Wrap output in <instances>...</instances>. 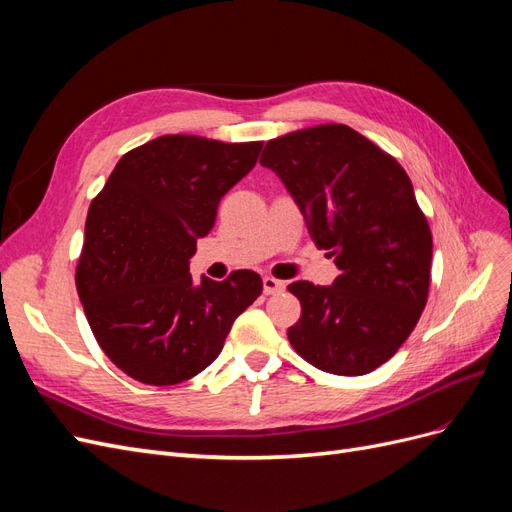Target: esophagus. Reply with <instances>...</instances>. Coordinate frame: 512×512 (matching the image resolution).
<instances>
[{"label":"esophagus","instance_id":"34e87169","mask_svg":"<svg viewBox=\"0 0 512 512\" xmlns=\"http://www.w3.org/2000/svg\"><path fill=\"white\" fill-rule=\"evenodd\" d=\"M262 288H265V294H280L286 290V282L275 280V277L267 275L265 280H262Z\"/></svg>","mask_w":512,"mask_h":512}]
</instances>
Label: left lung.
Returning a JSON list of instances; mask_svg holds the SVG:
<instances>
[{
  "instance_id": "left-lung-1",
  "label": "left lung",
  "mask_w": 512,
  "mask_h": 512,
  "mask_svg": "<svg viewBox=\"0 0 512 512\" xmlns=\"http://www.w3.org/2000/svg\"><path fill=\"white\" fill-rule=\"evenodd\" d=\"M260 164L282 179L339 269L331 286H288L301 301L292 348L329 374H369L406 342L427 303L433 243L410 177L339 123L273 138Z\"/></svg>"
}]
</instances>
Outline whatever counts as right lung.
I'll return each mask as SVG.
<instances>
[{
	"label": "right lung",
	"mask_w": 512,
	"mask_h": 512,
	"mask_svg": "<svg viewBox=\"0 0 512 512\" xmlns=\"http://www.w3.org/2000/svg\"><path fill=\"white\" fill-rule=\"evenodd\" d=\"M262 143L168 134L128 151L94 198L76 290L100 348L138 382L170 386L209 367L232 322L262 292L254 271L224 282L190 258L222 196L256 166Z\"/></svg>",
	"instance_id": "obj_1"
}]
</instances>
